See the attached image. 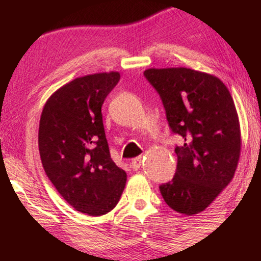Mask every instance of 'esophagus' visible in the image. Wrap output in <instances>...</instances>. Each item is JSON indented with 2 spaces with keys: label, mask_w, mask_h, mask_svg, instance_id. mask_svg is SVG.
I'll list each match as a JSON object with an SVG mask.
<instances>
[{
  "label": "esophagus",
  "mask_w": 261,
  "mask_h": 261,
  "mask_svg": "<svg viewBox=\"0 0 261 261\" xmlns=\"http://www.w3.org/2000/svg\"><path fill=\"white\" fill-rule=\"evenodd\" d=\"M141 163H142V157L134 158L133 162H131V168H133L134 170H139L141 167Z\"/></svg>",
  "instance_id": "34e87169"
}]
</instances>
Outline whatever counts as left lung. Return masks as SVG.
<instances>
[{"label": "left lung", "instance_id": "left-lung-1", "mask_svg": "<svg viewBox=\"0 0 261 261\" xmlns=\"http://www.w3.org/2000/svg\"><path fill=\"white\" fill-rule=\"evenodd\" d=\"M143 76L160 94L170 131L182 139L162 196L179 214H199L234 175L241 153L234 101L222 81L190 68H149Z\"/></svg>", "mask_w": 261, "mask_h": 261}]
</instances>
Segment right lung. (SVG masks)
Masks as SVG:
<instances>
[{"label": "right lung", "mask_w": 261, "mask_h": 261, "mask_svg": "<svg viewBox=\"0 0 261 261\" xmlns=\"http://www.w3.org/2000/svg\"><path fill=\"white\" fill-rule=\"evenodd\" d=\"M118 72L80 77L56 91L39 125V152L47 178L77 211L101 216L115 207L126 173L110 157L101 106Z\"/></svg>", "instance_id": "obj_1"}]
</instances>
